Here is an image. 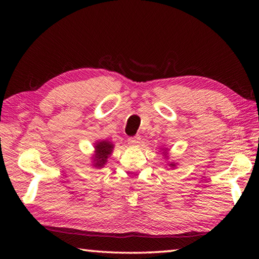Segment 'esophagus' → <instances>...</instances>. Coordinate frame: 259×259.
Wrapping results in <instances>:
<instances>
[{"instance_id":"esophagus-1","label":"esophagus","mask_w":259,"mask_h":259,"mask_svg":"<svg viewBox=\"0 0 259 259\" xmlns=\"http://www.w3.org/2000/svg\"><path fill=\"white\" fill-rule=\"evenodd\" d=\"M140 140H141L140 137H131V138L128 139V142L131 146H137L140 144Z\"/></svg>"}]
</instances>
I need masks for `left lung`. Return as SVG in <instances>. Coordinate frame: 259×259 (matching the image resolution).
Here are the masks:
<instances>
[{
    "mask_svg": "<svg viewBox=\"0 0 259 259\" xmlns=\"http://www.w3.org/2000/svg\"><path fill=\"white\" fill-rule=\"evenodd\" d=\"M170 166H171V167H175L176 164H175V163H170Z\"/></svg>",
    "mask_w": 259,
    "mask_h": 259,
    "instance_id": "obj_1",
    "label": "left lung"
}]
</instances>
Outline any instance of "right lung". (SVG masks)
Returning a JSON list of instances; mask_svg holds the SVG:
<instances>
[{"label": "right lung", "instance_id": "1", "mask_svg": "<svg viewBox=\"0 0 259 259\" xmlns=\"http://www.w3.org/2000/svg\"><path fill=\"white\" fill-rule=\"evenodd\" d=\"M113 149V145L109 141H100L96 145V153L93 157V166L97 168L103 167V164L107 162L108 157L111 155Z\"/></svg>", "mask_w": 259, "mask_h": 259}]
</instances>
